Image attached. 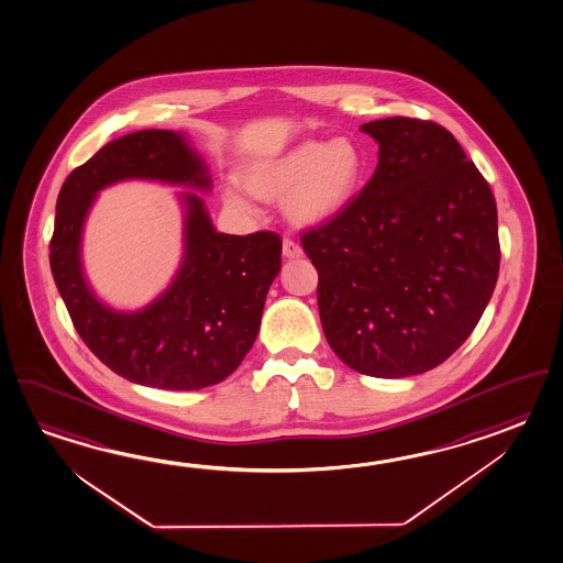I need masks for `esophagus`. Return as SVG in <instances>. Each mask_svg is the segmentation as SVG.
<instances>
[{"label":"esophagus","instance_id":"esophagus-1","mask_svg":"<svg viewBox=\"0 0 563 563\" xmlns=\"http://www.w3.org/2000/svg\"><path fill=\"white\" fill-rule=\"evenodd\" d=\"M282 252H284L287 260H294V257H301V255H303L301 245H299L298 242H294L291 238H284V247H282Z\"/></svg>","mask_w":563,"mask_h":563}]
</instances>
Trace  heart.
Masks as SVG:
<instances>
[{"label": "heart", "mask_w": 563, "mask_h": 563, "mask_svg": "<svg viewBox=\"0 0 563 563\" xmlns=\"http://www.w3.org/2000/svg\"><path fill=\"white\" fill-rule=\"evenodd\" d=\"M362 150L350 137L309 140L286 154L257 162L243 172V188L267 201L284 199L287 218L296 223H321L342 213L364 179ZM233 210H247L242 194L225 196Z\"/></svg>", "instance_id": "heart-1"}]
</instances>
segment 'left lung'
I'll return each instance as SVG.
<instances>
[{"label":"left lung","mask_w":563,"mask_h":563,"mask_svg":"<svg viewBox=\"0 0 563 563\" xmlns=\"http://www.w3.org/2000/svg\"><path fill=\"white\" fill-rule=\"evenodd\" d=\"M362 132L379 144L374 176L301 233L321 328L360 374H423L470 338L496 289V198L440 123L387 118Z\"/></svg>","instance_id":"obj_1"}]
</instances>
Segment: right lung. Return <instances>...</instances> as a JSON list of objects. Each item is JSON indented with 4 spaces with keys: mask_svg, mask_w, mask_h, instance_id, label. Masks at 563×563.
<instances>
[{
    "mask_svg": "<svg viewBox=\"0 0 563 563\" xmlns=\"http://www.w3.org/2000/svg\"><path fill=\"white\" fill-rule=\"evenodd\" d=\"M122 179L211 186L203 159L181 133L167 130L128 133L67 176L49 265L74 328L100 362L133 384L176 391L220 384L257 338L267 289L282 267V238L218 233L201 198L184 194L186 254L174 284L147 308L113 311L86 284L79 242L96 194Z\"/></svg>",
    "mask_w": 563,
    "mask_h": 563,
    "instance_id": "obj_1",
    "label": "right lung"
}]
</instances>
